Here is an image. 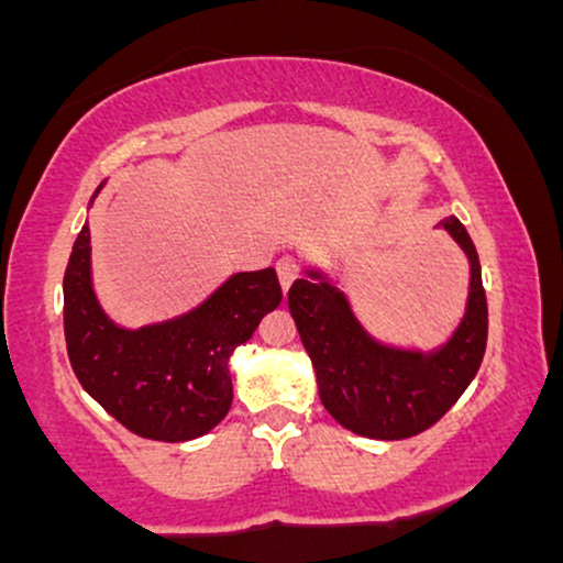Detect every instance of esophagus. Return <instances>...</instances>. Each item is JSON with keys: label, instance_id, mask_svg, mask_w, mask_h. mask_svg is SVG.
Listing matches in <instances>:
<instances>
[{"label": "esophagus", "instance_id": "34e87169", "mask_svg": "<svg viewBox=\"0 0 563 563\" xmlns=\"http://www.w3.org/2000/svg\"><path fill=\"white\" fill-rule=\"evenodd\" d=\"M275 267H277V277H280L283 290H288L290 283H294L296 275H299V262H296L294 256H280Z\"/></svg>", "mask_w": 563, "mask_h": 563}]
</instances>
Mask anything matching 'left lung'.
Listing matches in <instances>:
<instances>
[{
    "label": "left lung",
    "instance_id": "8db88e82",
    "mask_svg": "<svg viewBox=\"0 0 563 563\" xmlns=\"http://www.w3.org/2000/svg\"><path fill=\"white\" fill-rule=\"evenodd\" d=\"M437 228L468 260L466 312L444 344L394 346L365 331L346 294L320 267L288 290V307L318 376L322 405L344 429L371 439H407L434 426L461 399L487 349V296L474 241L457 217Z\"/></svg>",
    "mask_w": 563,
    "mask_h": 563
}]
</instances>
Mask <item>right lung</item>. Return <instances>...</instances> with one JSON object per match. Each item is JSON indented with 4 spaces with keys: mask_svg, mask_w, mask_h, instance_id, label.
I'll use <instances>...</instances> for the list:
<instances>
[{
    "mask_svg": "<svg viewBox=\"0 0 563 563\" xmlns=\"http://www.w3.org/2000/svg\"><path fill=\"white\" fill-rule=\"evenodd\" d=\"M100 190L102 185L89 206ZM280 299L273 267L235 273L179 318L124 328L97 301L89 224H84L63 277L70 367L84 391L129 431L156 442H187L228 416L232 352Z\"/></svg>",
    "mask_w": 563,
    "mask_h": 563,
    "instance_id": "add662e5",
    "label": "right lung"
}]
</instances>
